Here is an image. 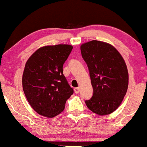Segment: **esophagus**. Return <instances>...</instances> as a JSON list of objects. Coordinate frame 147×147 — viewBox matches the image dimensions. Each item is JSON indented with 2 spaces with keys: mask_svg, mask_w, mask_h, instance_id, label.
<instances>
[{
  "mask_svg": "<svg viewBox=\"0 0 147 147\" xmlns=\"http://www.w3.org/2000/svg\"><path fill=\"white\" fill-rule=\"evenodd\" d=\"M74 91H75L76 94H78L80 92V88L79 87H77V88H74Z\"/></svg>",
  "mask_w": 147,
  "mask_h": 147,
  "instance_id": "1",
  "label": "esophagus"
}]
</instances>
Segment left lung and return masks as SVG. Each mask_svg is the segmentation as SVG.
Segmentation results:
<instances>
[{
    "label": "left lung",
    "instance_id": "8db88e82",
    "mask_svg": "<svg viewBox=\"0 0 147 147\" xmlns=\"http://www.w3.org/2000/svg\"><path fill=\"white\" fill-rule=\"evenodd\" d=\"M81 53L94 91L86 104L98 115L111 114L119 107L127 91L129 74L124 60L114 46L99 40L82 44Z\"/></svg>",
    "mask_w": 147,
    "mask_h": 147
}]
</instances>
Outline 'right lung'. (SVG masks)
<instances>
[{"mask_svg":"<svg viewBox=\"0 0 147 147\" xmlns=\"http://www.w3.org/2000/svg\"><path fill=\"white\" fill-rule=\"evenodd\" d=\"M73 46H43L27 61L23 74V89L32 108L40 115L54 117L63 111L74 94L63 74V63Z\"/></svg>","mask_w":147,"mask_h":147,"instance_id":"1","label":"right lung"}]
</instances>
